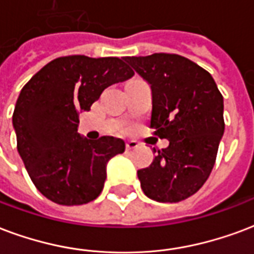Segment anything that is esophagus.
Wrapping results in <instances>:
<instances>
[{"mask_svg": "<svg viewBox=\"0 0 254 254\" xmlns=\"http://www.w3.org/2000/svg\"><path fill=\"white\" fill-rule=\"evenodd\" d=\"M140 146V142L136 141V140H130V141L127 142V151H132V149H137Z\"/></svg>", "mask_w": 254, "mask_h": 254, "instance_id": "esophagus-1", "label": "esophagus"}]
</instances>
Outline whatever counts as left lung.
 <instances>
[{"label":"left lung","instance_id":"left-lung-1","mask_svg":"<svg viewBox=\"0 0 254 254\" xmlns=\"http://www.w3.org/2000/svg\"><path fill=\"white\" fill-rule=\"evenodd\" d=\"M124 59L151 84V127L170 141L148 168L137 171L142 191L161 203L185 200L204 185L215 164L225 130L222 94L213 76L185 56Z\"/></svg>","mask_w":254,"mask_h":254}]
</instances>
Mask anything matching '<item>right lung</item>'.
<instances>
[{
    "label": "right lung",
    "mask_w": 254,
    "mask_h": 254,
    "mask_svg": "<svg viewBox=\"0 0 254 254\" xmlns=\"http://www.w3.org/2000/svg\"><path fill=\"white\" fill-rule=\"evenodd\" d=\"M133 75L120 58L62 56L22 87L13 112L17 151L47 199L76 206L101 194L106 164L125 151V142L110 136L95 141L80 136L79 112L90 110L106 87Z\"/></svg>",
    "instance_id": "add662e5"
}]
</instances>
